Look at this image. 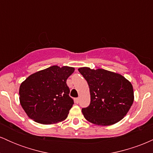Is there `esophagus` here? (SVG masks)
<instances>
[{
	"instance_id": "34e87169",
	"label": "esophagus",
	"mask_w": 153,
	"mask_h": 153,
	"mask_svg": "<svg viewBox=\"0 0 153 153\" xmlns=\"http://www.w3.org/2000/svg\"><path fill=\"white\" fill-rule=\"evenodd\" d=\"M75 102L76 103H79V98H76V99H75Z\"/></svg>"
}]
</instances>
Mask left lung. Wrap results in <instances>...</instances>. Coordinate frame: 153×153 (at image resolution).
I'll return each mask as SVG.
<instances>
[{"mask_svg": "<svg viewBox=\"0 0 153 153\" xmlns=\"http://www.w3.org/2000/svg\"><path fill=\"white\" fill-rule=\"evenodd\" d=\"M78 71L90 90V105L82 108L85 119L100 126L112 125L122 120L134 101L131 82L122 75L104 69L83 67Z\"/></svg>", "mask_w": 153, "mask_h": 153, "instance_id": "1", "label": "left lung"}]
</instances>
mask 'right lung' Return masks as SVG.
<instances>
[{
	"label": "right lung",
	"instance_id": "right-lung-1",
	"mask_svg": "<svg viewBox=\"0 0 153 153\" xmlns=\"http://www.w3.org/2000/svg\"><path fill=\"white\" fill-rule=\"evenodd\" d=\"M74 68L53 65L29 75L19 88V101L29 118L42 124H54L68 117L74 104L67 79Z\"/></svg>",
	"mask_w": 153,
	"mask_h": 153
}]
</instances>
